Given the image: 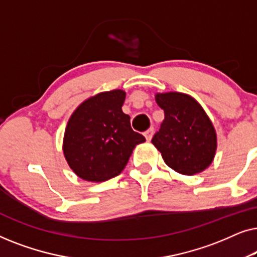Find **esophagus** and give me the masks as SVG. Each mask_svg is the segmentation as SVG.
Returning <instances> with one entry per match:
<instances>
[{
  "label": "esophagus",
  "mask_w": 257,
  "mask_h": 257,
  "mask_svg": "<svg viewBox=\"0 0 257 257\" xmlns=\"http://www.w3.org/2000/svg\"><path fill=\"white\" fill-rule=\"evenodd\" d=\"M153 131L154 130L153 128H149L147 130V131L144 133V136H145V138H146V140L147 142H150L151 139H152V136H153Z\"/></svg>",
  "instance_id": "1"
}]
</instances>
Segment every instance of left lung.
<instances>
[{
	"label": "left lung",
	"instance_id": "1",
	"mask_svg": "<svg viewBox=\"0 0 257 257\" xmlns=\"http://www.w3.org/2000/svg\"><path fill=\"white\" fill-rule=\"evenodd\" d=\"M165 119L152 144L168 167L184 175L201 173L213 163L217 137L199 101L187 93H156Z\"/></svg>",
	"mask_w": 257,
	"mask_h": 257
}]
</instances>
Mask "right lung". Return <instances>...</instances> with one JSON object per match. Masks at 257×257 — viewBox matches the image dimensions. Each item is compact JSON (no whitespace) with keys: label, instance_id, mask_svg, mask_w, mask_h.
Returning a JSON list of instances; mask_svg holds the SVG:
<instances>
[{"label":"right lung","instance_id":"right-lung-1","mask_svg":"<svg viewBox=\"0 0 257 257\" xmlns=\"http://www.w3.org/2000/svg\"><path fill=\"white\" fill-rule=\"evenodd\" d=\"M126 92L105 91L79 104L66 124L63 153L69 167L85 181L103 182L124 170L135 147L145 142L121 110Z\"/></svg>","mask_w":257,"mask_h":257}]
</instances>
